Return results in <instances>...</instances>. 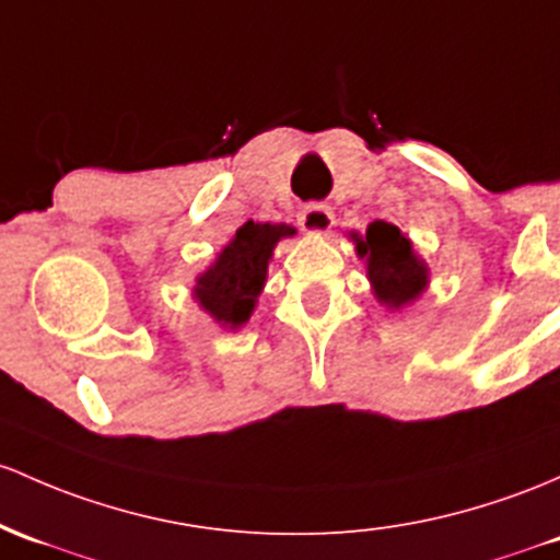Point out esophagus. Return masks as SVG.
<instances>
[{"mask_svg":"<svg viewBox=\"0 0 560 560\" xmlns=\"http://www.w3.org/2000/svg\"><path fill=\"white\" fill-rule=\"evenodd\" d=\"M331 220H335L331 218V210L327 205H322V201H311V205H305L303 210H300V225L311 233L329 231Z\"/></svg>","mask_w":560,"mask_h":560,"instance_id":"obj_1","label":"esophagus"}]
</instances>
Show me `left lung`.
<instances>
[{
  "mask_svg": "<svg viewBox=\"0 0 560 560\" xmlns=\"http://www.w3.org/2000/svg\"><path fill=\"white\" fill-rule=\"evenodd\" d=\"M355 249L366 257L374 294L388 308H401L425 290V262L417 260L409 238L396 225L374 220L366 229V238L355 236Z\"/></svg>",
  "mask_w": 560,
  "mask_h": 560,
  "instance_id": "left-lung-1",
  "label": "left lung"
}]
</instances>
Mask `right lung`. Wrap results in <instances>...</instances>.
<instances>
[{"mask_svg": "<svg viewBox=\"0 0 560 560\" xmlns=\"http://www.w3.org/2000/svg\"><path fill=\"white\" fill-rule=\"evenodd\" d=\"M287 225L244 223L236 238L220 252L218 262L207 270L196 287L201 308L210 311L220 324L231 329L242 327L249 318L255 300L266 284L270 252L281 236H290Z\"/></svg>", "mask_w": 560, "mask_h": 560, "instance_id": "obj_1", "label": "right lung"}]
</instances>
